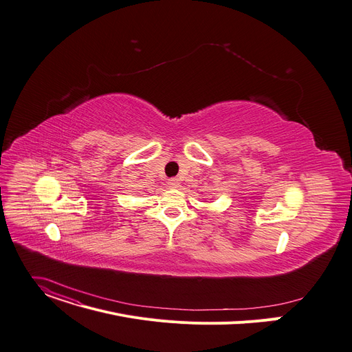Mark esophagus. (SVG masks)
<instances>
[{"label": "esophagus", "mask_w": 352, "mask_h": 352, "mask_svg": "<svg viewBox=\"0 0 352 352\" xmlns=\"http://www.w3.org/2000/svg\"><path fill=\"white\" fill-rule=\"evenodd\" d=\"M168 186H170V188H178V186H179V179H178V178H171V179L168 181Z\"/></svg>", "instance_id": "34e87169"}]
</instances>
